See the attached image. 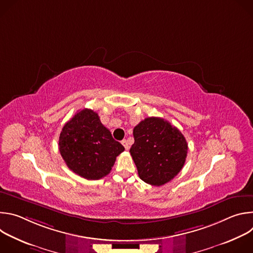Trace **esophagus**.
Instances as JSON below:
<instances>
[{"label": "esophagus", "mask_w": 253, "mask_h": 253, "mask_svg": "<svg viewBox=\"0 0 253 253\" xmlns=\"http://www.w3.org/2000/svg\"><path fill=\"white\" fill-rule=\"evenodd\" d=\"M122 145L125 147V149L126 150H128L129 149V145H128V141L126 140V139H124V140H122Z\"/></svg>", "instance_id": "1"}]
</instances>
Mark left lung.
<instances>
[{"label":"left lung","mask_w":253,"mask_h":253,"mask_svg":"<svg viewBox=\"0 0 253 253\" xmlns=\"http://www.w3.org/2000/svg\"><path fill=\"white\" fill-rule=\"evenodd\" d=\"M133 136L135 142L130 154L144 182L164 185L182 169L188 144L183 134L168 121L145 118L135 126Z\"/></svg>","instance_id":"obj_1"}]
</instances>
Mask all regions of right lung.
I'll return each instance as SVG.
<instances>
[{
    "mask_svg": "<svg viewBox=\"0 0 253 253\" xmlns=\"http://www.w3.org/2000/svg\"><path fill=\"white\" fill-rule=\"evenodd\" d=\"M59 150L74 173L88 180H98L110 173L116 157L125 148L113 139L96 112L83 109L64 125Z\"/></svg>",
    "mask_w": 253,
    "mask_h": 253,
    "instance_id": "right-lung-1",
    "label": "right lung"
}]
</instances>
